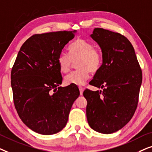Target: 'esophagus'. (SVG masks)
Returning <instances> with one entry per match:
<instances>
[{
  "mask_svg": "<svg viewBox=\"0 0 152 152\" xmlns=\"http://www.w3.org/2000/svg\"><path fill=\"white\" fill-rule=\"evenodd\" d=\"M79 90H80V95H82L83 94V90H84L83 88H82V87H79Z\"/></svg>",
  "mask_w": 152,
  "mask_h": 152,
  "instance_id": "1",
  "label": "esophagus"
}]
</instances>
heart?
Segmentation results:
<instances>
[{"mask_svg":"<svg viewBox=\"0 0 152 152\" xmlns=\"http://www.w3.org/2000/svg\"><path fill=\"white\" fill-rule=\"evenodd\" d=\"M69 55L62 53L58 58V64L62 73H66L72 67L73 61L78 60L76 63L78 70L71 72L65 76L68 85L83 86L89 78L90 72L95 73L102 64V55L93 44L86 40L78 39L69 47Z\"/></svg>","mask_w":152,"mask_h":152,"instance_id":"1","label":"heart"}]
</instances>
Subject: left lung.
Listing matches in <instances>:
<instances>
[{
	"label": "left lung",
	"instance_id": "1",
	"mask_svg": "<svg viewBox=\"0 0 152 152\" xmlns=\"http://www.w3.org/2000/svg\"><path fill=\"white\" fill-rule=\"evenodd\" d=\"M90 37L102 52V64L90 84L103 90H86V115L93 130L110 134L122 129L136 110L142 71L135 50L120 33L94 28Z\"/></svg>",
	"mask_w": 152,
	"mask_h": 152
}]
</instances>
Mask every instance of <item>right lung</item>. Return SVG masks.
Segmentation results:
<instances>
[{
  "mask_svg": "<svg viewBox=\"0 0 152 152\" xmlns=\"http://www.w3.org/2000/svg\"><path fill=\"white\" fill-rule=\"evenodd\" d=\"M74 31L35 35L24 42L11 72L14 103L21 120L42 135L57 133L66 126L79 89L59 87L62 78L58 58Z\"/></svg>",
  "mask_w": 152,
  "mask_h": 152,
  "instance_id": "obj_1",
  "label": "right lung"
}]
</instances>
